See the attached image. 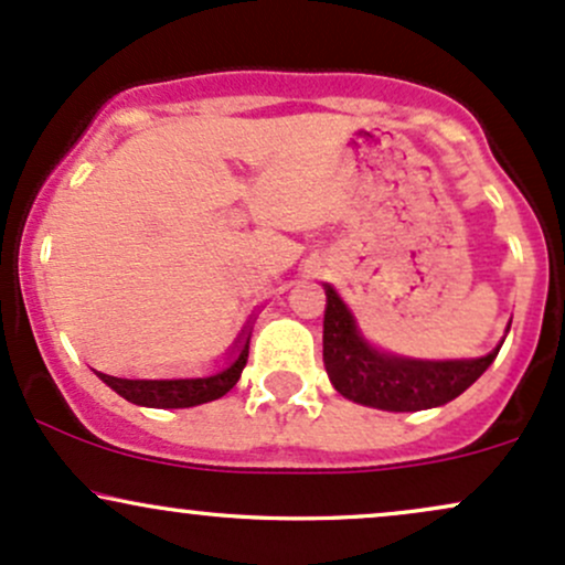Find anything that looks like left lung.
<instances>
[{
  "label": "left lung",
  "instance_id": "1",
  "mask_svg": "<svg viewBox=\"0 0 565 565\" xmlns=\"http://www.w3.org/2000/svg\"><path fill=\"white\" fill-rule=\"evenodd\" d=\"M326 320H322V363L328 379L347 401L379 411H427L451 403L472 386L497 360L499 350L472 360H414L376 350L360 333L344 299L326 285ZM510 331V326H507Z\"/></svg>",
  "mask_w": 565,
  "mask_h": 565
}]
</instances>
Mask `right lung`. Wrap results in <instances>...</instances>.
Segmentation results:
<instances>
[{
    "mask_svg": "<svg viewBox=\"0 0 565 565\" xmlns=\"http://www.w3.org/2000/svg\"><path fill=\"white\" fill-rule=\"evenodd\" d=\"M248 344H250V320L243 328V333L234 339V344L226 352V363L221 371L211 376L198 379H122L109 376V373L95 371L106 386H111L119 397L128 403L146 405V408H192L224 397L234 384L239 382L245 363H248Z\"/></svg>",
    "mask_w": 565,
    "mask_h": 565,
    "instance_id": "obj_1",
    "label": "right lung"
}]
</instances>
